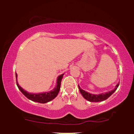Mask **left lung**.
Returning <instances> with one entry per match:
<instances>
[{
	"instance_id": "8db88e82",
	"label": "left lung",
	"mask_w": 134,
	"mask_h": 134,
	"mask_svg": "<svg viewBox=\"0 0 134 134\" xmlns=\"http://www.w3.org/2000/svg\"><path fill=\"white\" fill-rule=\"evenodd\" d=\"M119 85V83L118 84V85L116 86L115 89L112 90V91L106 93H102V94H97V95L90 94L89 93H88L87 92L85 91V90H83V89H81L80 87V86H79V85H78V86H79V90H80V93L82 94V96L86 100H87L88 101L91 102H98L105 100L108 99L109 97L113 93L116 91V90L117 89V88L118 87Z\"/></svg>"
}]
</instances>
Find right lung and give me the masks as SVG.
<instances>
[{
  "label": "right lung",
  "instance_id": "1",
  "mask_svg": "<svg viewBox=\"0 0 134 134\" xmlns=\"http://www.w3.org/2000/svg\"><path fill=\"white\" fill-rule=\"evenodd\" d=\"M16 75V85L18 87V89L20 90L25 96L27 98L31 100L32 101L36 102H38L40 103H45L48 102L53 100L55 97L57 96L59 91L60 89L61 86V82H62V79L64 74H62V75L59 76L57 79V85L53 90H51L50 92L42 93H38V94H33L30 93H28L25 90H24L20 86L18 85L17 82V73L15 72Z\"/></svg>",
  "mask_w": 134,
  "mask_h": 134
}]
</instances>
